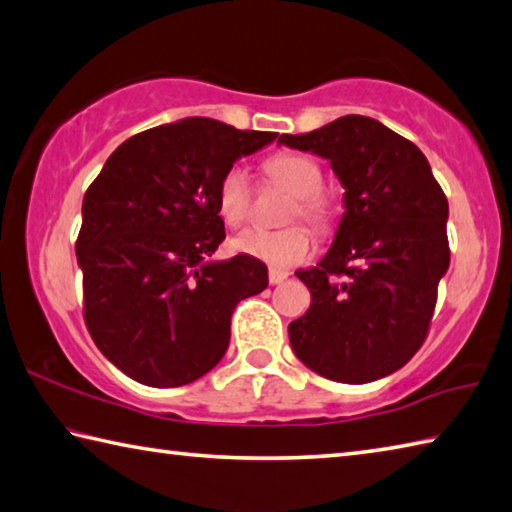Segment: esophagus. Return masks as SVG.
Listing matches in <instances>:
<instances>
[{
    "instance_id": "1",
    "label": "esophagus",
    "mask_w": 512,
    "mask_h": 512,
    "mask_svg": "<svg viewBox=\"0 0 512 512\" xmlns=\"http://www.w3.org/2000/svg\"><path fill=\"white\" fill-rule=\"evenodd\" d=\"M286 277H288V273L282 271V268H271V271H268V282H271L273 286L282 284V282L286 280Z\"/></svg>"
}]
</instances>
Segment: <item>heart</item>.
Masks as SVG:
<instances>
[{
    "mask_svg": "<svg viewBox=\"0 0 512 512\" xmlns=\"http://www.w3.org/2000/svg\"><path fill=\"white\" fill-rule=\"evenodd\" d=\"M266 174L295 197L286 219L302 217L315 230H327L331 224V206L322 197V172L309 156L295 152H277L264 163ZM217 210L230 226L241 224L250 212V183L244 165H230L217 188ZM239 253L262 259L273 266H295L313 253V237L304 226L284 230L250 228L232 239Z\"/></svg>",
    "mask_w": 512,
    "mask_h": 512,
    "instance_id": "1",
    "label": "heart"
}]
</instances>
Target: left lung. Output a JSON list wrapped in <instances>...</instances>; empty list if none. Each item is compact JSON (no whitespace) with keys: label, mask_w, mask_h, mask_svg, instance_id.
<instances>
[{"label":"left lung","mask_w":512,"mask_h":512,"mask_svg":"<svg viewBox=\"0 0 512 512\" xmlns=\"http://www.w3.org/2000/svg\"><path fill=\"white\" fill-rule=\"evenodd\" d=\"M280 145L327 159L345 188L333 244L295 275L311 306L288 324L295 356L336 383L362 385L421 349L448 273V199L418 147L367 116H342Z\"/></svg>","instance_id":"obj_1"}]
</instances>
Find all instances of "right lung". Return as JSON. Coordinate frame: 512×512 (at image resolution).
Returning a JSON list of instances; mask_svg holds the SVG:
<instances>
[{"instance_id":"1","label":"right lung","mask_w":512,"mask_h":512,"mask_svg":"<svg viewBox=\"0 0 512 512\" xmlns=\"http://www.w3.org/2000/svg\"><path fill=\"white\" fill-rule=\"evenodd\" d=\"M275 138L183 118L127 138L89 185L76 241L85 322L136 383L179 387L208 374L228 349L235 306L268 286L259 259L212 253L226 239L221 176Z\"/></svg>"}]
</instances>
